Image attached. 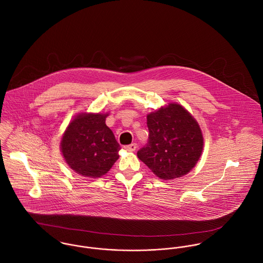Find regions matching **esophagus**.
I'll list each match as a JSON object with an SVG mask.
<instances>
[{
	"label": "esophagus",
	"mask_w": 263,
	"mask_h": 263,
	"mask_svg": "<svg viewBox=\"0 0 263 263\" xmlns=\"http://www.w3.org/2000/svg\"><path fill=\"white\" fill-rule=\"evenodd\" d=\"M137 144L136 143H134V144H130V145H127V146H125L124 147V149L126 151H128V152H134V151H136L137 149Z\"/></svg>",
	"instance_id": "1"
}]
</instances>
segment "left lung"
Segmentation results:
<instances>
[{
	"label": "left lung",
	"mask_w": 263,
	"mask_h": 263,
	"mask_svg": "<svg viewBox=\"0 0 263 263\" xmlns=\"http://www.w3.org/2000/svg\"><path fill=\"white\" fill-rule=\"evenodd\" d=\"M148 143L138 157L158 177L179 178L195 166L203 138L196 120L181 105L170 103L147 116Z\"/></svg>",
	"instance_id": "8db88e82"
}]
</instances>
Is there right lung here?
<instances>
[{"label": "right lung", "mask_w": 263, "mask_h": 263, "mask_svg": "<svg viewBox=\"0 0 263 263\" xmlns=\"http://www.w3.org/2000/svg\"><path fill=\"white\" fill-rule=\"evenodd\" d=\"M108 114H80L69 124L61 148L68 165L84 177L107 173L118 159L119 144L105 124Z\"/></svg>", "instance_id": "1"}]
</instances>
